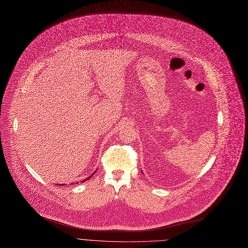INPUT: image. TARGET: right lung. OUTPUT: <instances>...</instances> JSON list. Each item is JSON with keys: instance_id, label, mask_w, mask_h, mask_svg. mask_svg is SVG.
<instances>
[{"instance_id": "obj_1", "label": "right lung", "mask_w": 248, "mask_h": 248, "mask_svg": "<svg viewBox=\"0 0 248 248\" xmlns=\"http://www.w3.org/2000/svg\"><path fill=\"white\" fill-rule=\"evenodd\" d=\"M94 172H95V171H94ZM89 179H90V177H89Z\"/></svg>"}]
</instances>
